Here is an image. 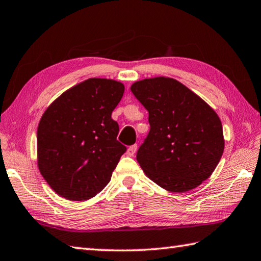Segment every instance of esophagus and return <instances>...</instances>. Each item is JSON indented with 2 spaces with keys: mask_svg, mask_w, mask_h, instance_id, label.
I'll use <instances>...</instances> for the list:
<instances>
[{
  "mask_svg": "<svg viewBox=\"0 0 261 261\" xmlns=\"http://www.w3.org/2000/svg\"><path fill=\"white\" fill-rule=\"evenodd\" d=\"M136 151H137V145L130 146L129 148H127V150H126V155H127V156H130V157H132V156H135Z\"/></svg>",
  "mask_w": 261,
  "mask_h": 261,
  "instance_id": "1",
  "label": "esophagus"
}]
</instances>
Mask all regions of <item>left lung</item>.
Instances as JSON below:
<instances>
[{
    "label": "left lung",
    "instance_id": "1",
    "mask_svg": "<svg viewBox=\"0 0 261 261\" xmlns=\"http://www.w3.org/2000/svg\"><path fill=\"white\" fill-rule=\"evenodd\" d=\"M132 94L149 113L137 152L145 174L170 192H187L213 174L225 146L219 116L201 97L168 76L136 81Z\"/></svg>",
    "mask_w": 261,
    "mask_h": 261
}]
</instances>
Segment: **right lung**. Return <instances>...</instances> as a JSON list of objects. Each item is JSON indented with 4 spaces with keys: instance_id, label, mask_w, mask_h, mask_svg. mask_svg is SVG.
Returning <instances> with one entry per match:
<instances>
[{
    "instance_id": "right-lung-1",
    "label": "right lung",
    "mask_w": 261,
    "mask_h": 261,
    "mask_svg": "<svg viewBox=\"0 0 261 261\" xmlns=\"http://www.w3.org/2000/svg\"><path fill=\"white\" fill-rule=\"evenodd\" d=\"M124 93L113 79L90 78L46 109L37 129V165L54 192L68 200L95 197L110 182L126 148L112 119Z\"/></svg>"
}]
</instances>
